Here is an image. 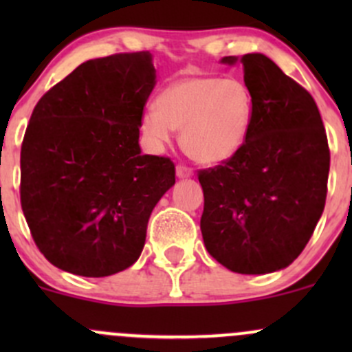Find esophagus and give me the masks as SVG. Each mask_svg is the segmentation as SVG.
I'll use <instances>...</instances> for the list:
<instances>
[{
	"label": "esophagus",
	"instance_id": "esophagus-1",
	"mask_svg": "<svg viewBox=\"0 0 352 352\" xmlns=\"http://www.w3.org/2000/svg\"><path fill=\"white\" fill-rule=\"evenodd\" d=\"M192 175H194V172L190 166L182 165V163H180V165H177V177H179V179H187V177H192Z\"/></svg>",
	"mask_w": 352,
	"mask_h": 352
}]
</instances>
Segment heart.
<instances>
[{
	"mask_svg": "<svg viewBox=\"0 0 352 352\" xmlns=\"http://www.w3.org/2000/svg\"><path fill=\"white\" fill-rule=\"evenodd\" d=\"M252 94L236 78L189 76L173 81L143 113L141 129L155 144L182 131V148L199 163L214 165L232 158L247 140Z\"/></svg>",
	"mask_w": 352,
	"mask_h": 352,
	"instance_id": "1",
	"label": "heart"
}]
</instances>
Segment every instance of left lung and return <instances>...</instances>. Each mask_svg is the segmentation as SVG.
Listing matches in <instances>:
<instances>
[{"label": "left lung", "instance_id": "1", "mask_svg": "<svg viewBox=\"0 0 352 352\" xmlns=\"http://www.w3.org/2000/svg\"><path fill=\"white\" fill-rule=\"evenodd\" d=\"M240 63L252 94L247 140L232 158L199 170L206 248L240 274L285 269L307 247L324 212L330 151L314 97L264 54Z\"/></svg>", "mask_w": 352, "mask_h": 352}]
</instances>
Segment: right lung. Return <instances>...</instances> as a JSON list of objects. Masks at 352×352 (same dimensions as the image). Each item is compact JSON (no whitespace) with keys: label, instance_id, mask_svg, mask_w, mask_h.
<instances>
[{"label":"right lung","instance_id":"right-lung-1","mask_svg":"<svg viewBox=\"0 0 352 352\" xmlns=\"http://www.w3.org/2000/svg\"><path fill=\"white\" fill-rule=\"evenodd\" d=\"M155 78L148 51L90 59L32 112L20 201L37 248L63 271L105 278L143 252L151 211L175 184L172 160L138 143Z\"/></svg>","mask_w":352,"mask_h":352}]
</instances>
